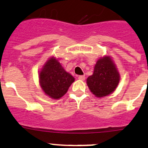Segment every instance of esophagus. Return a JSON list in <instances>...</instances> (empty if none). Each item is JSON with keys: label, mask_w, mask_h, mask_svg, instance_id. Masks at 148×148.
I'll use <instances>...</instances> for the list:
<instances>
[{"label": "esophagus", "mask_w": 148, "mask_h": 148, "mask_svg": "<svg viewBox=\"0 0 148 148\" xmlns=\"http://www.w3.org/2000/svg\"><path fill=\"white\" fill-rule=\"evenodd\" d=\"M78 79H79V80H84L85 79V75H79L78 76Z\"/></svg>", "instance_id": "1"}]
</instances>
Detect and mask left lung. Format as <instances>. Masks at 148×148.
<instances>
[{"label":"left lung","mask_w":148,"mask_h":148,"mask_svg":"<svg viewBox=\"0 0 148 148\" xmlns=\"http://www.w3.org/2000/svg\"><path fill=\"white\" fill-rule=\"evenodd\" d=\"M120 75L115 63L109 56L98 59L92 75L87 78L90 90L97 97H106L115 91L119 84Z\"/></svg>","instance_id":"1"}]
</instances>
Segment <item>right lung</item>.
I'll return each instance as SVG.
<instances>
[{
    "label": "right lung",
    "mask_w": 148,
    "mask_h": 148,
    "mask_svg": "<svg viewBox=\"0 0 148 148\" xmlns=\"http://www.w3.org/2000/svg\"><path fill=\"white\" fill-rule=\"evenodd\" d=\"M75 78L66 72L56 58H50L39 71V83L45 95L60 99L68 90Z\"/></svg>",
    "instance_id": "1"
}]
</instances>
